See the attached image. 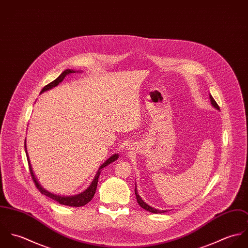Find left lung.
Returning <instances> with one entry per match:
<instances>
[{
  "label": "left lung",
  "mask_w": 248,
  "mask_h": 248,
  "mask_svg": "<svg viewBox=\"0 0 248 248\" xmlns=\"http://www.w3.org/2000/svg\"><path fill=\"white\" fill-rule=\"evenodd\" d=\"M210 99H211V104H212V106L214 107V108H216L217 109H218V110H219V107H218V105L217 104V102L215 101V99L213 98L212 95H210ZM135 193H136V197H137L138 203L141 206L143 209H145V210H147V211H149V212L155 213V214H160V213L166 212V211H159V210H156V209H155V208L151 207L150 205H148L147 203H145V202L142 201L141 198L140 197V195L138 194L137 186H136V189H135Z\"/></svg>",
  "instance_id": "obj_1"
}]
</instances>
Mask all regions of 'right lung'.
I'll use <instances>...</instances> for the list:
<instances>
[{
    "label": "right lung",
    "mask_w": 248,
    "mask_h": 248,
    "mask_svg": "<svg viewBox=\"0 0 248 248\" xmlns=\"http://www.w3.org/2000/svg\"><path fill=\"white\" fill-rule=\"evenodd\" d=\"M74 72H75V71H72V70H66V71H63L54 81H52V82H50L49 84H47L46 86H45V87L43 88V90H42L41 93L46 92V91H47V90H49V89H51V88L57 86L59 83H61V82L64 80V78H65L66 76L70 75L71 73H74ZM26 147H27V146H26V140H25V149H26L27 158H28V162H29V167H30L31 175V177H32V179H33L34 183H35V186L37 187V189H38L42 194H44L45 196H46V197H48V198H50V199H52V200L58 202L60 204L67 205V206H72V207H80V206H83V205L87 204L89 202L92 201V199L93 198V196H94V194H95V191H96L97 182H98V177H99V175H100L101 169L104 168V167H106L109 163L113 162L114 160H116V159L118 158V155L115 154V155H111L108 160H106V161L100 166L98 172H97L96 175H95L94 179L93 180L92 184L90 185V187H89L86 191H84L83 193H81V194H79V195L72 196V197H61V196L53 195V194L47 192L46 190H45V189L39 184V182L37 181L35 176H34V174H33V171H32L31 165V161H30L29 155H28V152H27V148H26Z\"/></svg>",
    "instance_id": "1"
}]
</instances>
